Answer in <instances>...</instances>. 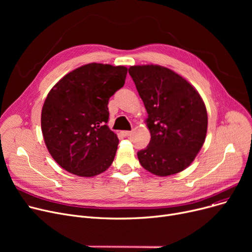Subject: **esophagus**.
I'll return each instance as SVG.
<instances>
[{
  "label": "esophagus",
  "mask_w": 252,
  "mask_h": 252,
  "mask_svg": "<svg viewBox=\"0 0 252 252\" xmlns=\"http://www.w3.org/2000/svg\"><path fill=\"white\" fill-rule=\"evenodd\" d=\"M122 135H123L124 137H128V136L131 135V131H129V130H123V131H122Z\"/></svg>",
  "instance_id": "esophagus-1"
}]
</instances>
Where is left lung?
<instances>
[{
  "label": "left lung",
  "mask_w": 252,
  "mask_h": 252,
  "mask_svg": "<svg viewBox=\"0 0 252 252\" xmlns=\"http://www.w3.org/2000/svg\"><path fill=\"white\" fill-rule=\"evenodd\" d=\"M148 117L151 140L138 152L141 165L159 177L187 168L205 141L207 112L202 98L186 79L163 66H130Z\"/></svg>",
  "instance_id": "obj_1"
}]
</instances>
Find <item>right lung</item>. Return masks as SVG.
Listing matches in <instances>:
<instances>
[{
    "mask_svg": "<svg viewBox=\"0 0 252 252\" xmlns=\"http://www.w3.org/2000/svg\"><path fill=\"white\" fill-rule=\"evenodd\" d=\"M125 66L90 63L63 76L52 88L42 109V131L54 160L79 177L107 169L118 138L106 125L108 102L124 87Z\"/></svg>",
    "mask_w": 252,
    "mask_h": 252,
    "instance_id": "add662e5",
    "label": "right lung"
}]
</instances>
